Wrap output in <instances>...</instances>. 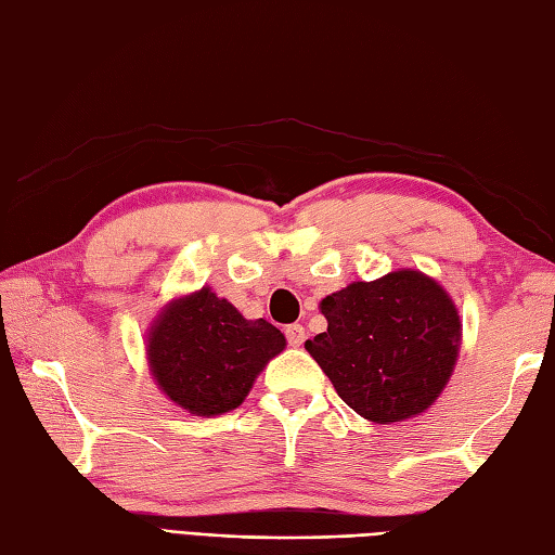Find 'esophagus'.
<instances>
[{
  "mask_svg": "<svg viewBox=\"0 0 555 555\" xmlns=\"http://www.w3.org/2000/svg\"><path fill=\"white\" fill-rule=\"evenodd\" d=\"M285 335H287V343L292 347H299L304 340H307V331H304V325L299 323H292L285 327Z\"/></svg>",
  "mask_w": 555,
  "mask_h": 555,
  "instance_id": "obj_1",
  "label": "esophagus"
}]
</instances>
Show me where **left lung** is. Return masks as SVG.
I'll list each match as a JSON object with an SVG mask.
<instances>
[{"mask_svg": "<svg viewBox=\"0 0 555 555\" xmlns=\"http://www.w3.org/2000/svg\"><path fill=\"white\" fill-rule=\"evenodd\" d=\"M327 331L307 352L337 395L373 424L426 412L455 371L462 319L446 287L416 268L349 282L321 299Z\"/></svg>", "mask_w": 555, "mask_h": 555, "instance_id": "1", "label": "left lung"}]
</instances>
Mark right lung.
<instances>
[{
  "mask_svg": "<svg viewBox=\"0 0 555 555\" xmlns=\"http://www.w3.org/2000/svg\"><path fill=\"white\" fill-rule=\"evenodd\" d=\"M285 347L273 323L244 319L210 287L169 299L145 333L155 386L194 416L236 410L258 373Z\"/></svg>",
  "mask_w": 555,
  "mask_h": 555,
  "instance_id": "obj_1",
  "label": "right lung"
}]
</instances>
